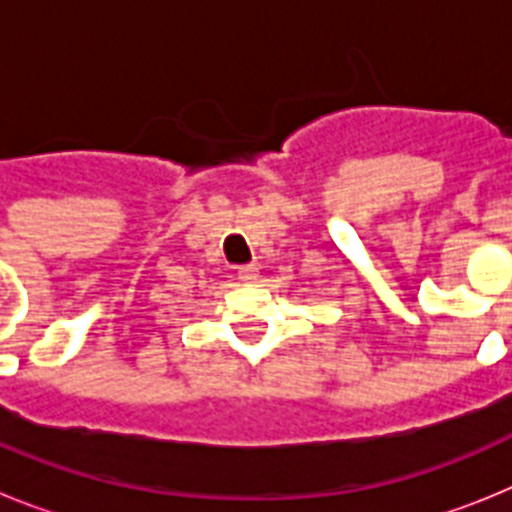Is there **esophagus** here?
I'll return each instance as SVG.
<instances>
[{"mask_svg": "<svg viewBox=\"0 0 512 512\" xmlns=\"http://www.w3.org/2000/svg\"><path fill=\"white\" fill-rule=\"evenodd\" d=\"M256 277H259V266L256 264H246L238 269V279H241V282H253Z\"/></svg>", "mask_w": 512, "mask_h": 512, "instance_id": "1", "label": "esophagus"}]
</instances>
